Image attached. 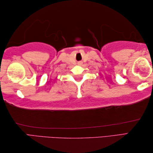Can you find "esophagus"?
I'll list each match as a JSON object with an SVG mask.
<instances>
[{
    "label": "esophagus",
    "instance_id": "obj_1",
    "mask_svg": "<svg viewBox=\"0 0 153 153\" xmlns=\"http://www.w3.org/2000/svg\"><path fill=\"white\" fill-rule=\"evenodd\" d=\"M79 64H80V63H79Z\"/></svg>",
    "mask_w": 153,
    "mask_h": 153
}]
</instances>
